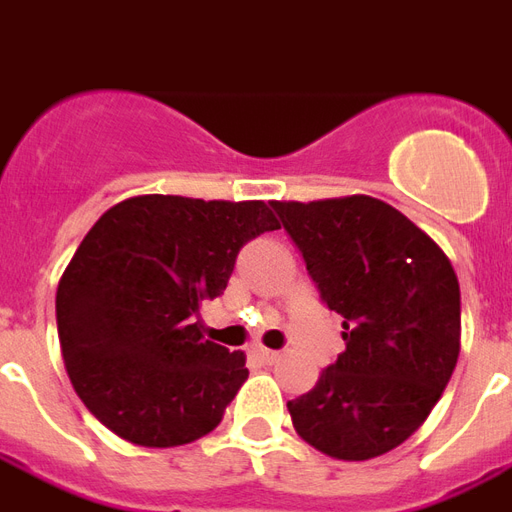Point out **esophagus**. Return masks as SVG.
I'll list each match as a JSON object with an SVG mask.
<instances>
[{
  "instance_id": "obj_1",
  "label": "esophagus",
  "mask_w": 512,
  "mask_h": 512,
  "mask_svg": "<svg viewBox=\"0 0 512 512\" xmlns=\"http://www.w3.org/2000/svg\"><path fill=\"white\" fill-rule=\"evenodd\" d=\"M252 355H255L257 361L268 363V366L282 358V352H279V350H268V347H255V350H252Z\"/></svg>"
}]
</instances>
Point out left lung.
Instances as JSON below:
<instances>
[{"label": "left lung", "instance_id": "1", "mask_svg": "<svg viewBox=\"0 0 512 512\" xmlns=\"http://www.w3.org/2000/svg\"><path fill=\"white\" fill-rule=\"evenodd\" d=\"M276 214L342 314L347 350L312 391L287 401L298 437L339 461L399 448L429 418L461 350V293L448 255L372 195L298 203Z\"/></svg>", "mask_w": 512, "mask_h": 512}]
</instances>
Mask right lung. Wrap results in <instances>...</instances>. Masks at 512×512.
Masks as SVG:
<instances>
[{
	"label": "right lung",
	"instance_id": "right-lung-1",
	"mask_svg": "<svg viewBox=\"0 0 512 512\" xmlns=\"http://www.w3.org/2000/svg\"><path fill=\"white\" fill-rule=\"evenodd\" d=\"M279 219L266 200L135 195L86 233L56 287L64 369L116 437L176 448L219 426L246 355L203 339L198 309L227 287L238 249Z\"/></svg>",
	"mask_w": 512,
	"mask_h": 512
}]
</instances>
